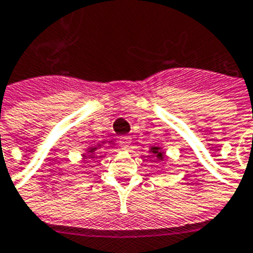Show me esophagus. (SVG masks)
Returning a JSON list of instances; mask_svg holds the SVG:
<instances>
[{
  "label": "esophagus",
  "mask_w": 253,
  "mask_h": 253,
  "mask_svg": "<svg viewBox=\"0 0 253 253\" xmlns=\"http://www.w3.org/2000/svg\"><path fill=\"white\" fill-rule=\"evenodd\" d=\"M130 144H131V138L130 136H122L121 139H119V146L122 148H128L130 147Z\"/></svg>",
  "instance_id": "obj_1"
}]
</instances>
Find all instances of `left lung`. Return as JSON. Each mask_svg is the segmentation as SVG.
I'll return each instance as SVG.
<instances>
[{
	"label": "left lung",
	"instance_id": "left-lung-1",
	"mask_svg": "<svg viewBox=\"0 0 253 253\" xmlns=\"http://www.w3.org/2000/svg\"><path fill=\"white\" fill-rule=\"evenodd\" d=\"M150 151H151L152 154H155L158 159H163V152L159 151V148H158V147H152Z\"/></svg>",
	"mask_w": 253,
	"mask_h": 253
}]
</instances>
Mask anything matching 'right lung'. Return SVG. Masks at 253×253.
I'll list each match as a JSON object with an SVG mask.
<instances>
[{
  "label": "right lung",
  "instance_id": "obj_1",
  "mask_svg": "<svg viewBox=\"0 0 253 253\" xmlns=\"http://www.w3.org/2000/svg\"><path fill=\"white\" fill-rule=\"evenodd\" d=\"M88 150H90V151L88 152H91V154H94V151H95V148L92 147V148H88ZM86 158H96V157H92V155H88V157H86Z\"/></svg>",
  "mask_w": 253,
  "mask_h": 253
}]
</instances>
